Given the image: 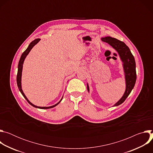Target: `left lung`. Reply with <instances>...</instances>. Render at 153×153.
I'll return each mask as SVG.
<instances>
[{
    "label": "left lung",
    "instance_id": "1",
    "mask_svg": "<svg viewBox=\"0 0 153 153\" xmlns=\"http://www.w3.org/2000/svg\"><path fill=\"white\" fill-rule=\"evenodd\" d=\"M102 40L109 43L118 52L120 59L123 62L126 80V90L122 97L114 105L118 106L126 100L135 85L136 81V71L134 57L128 47L123 42L110 36L102 38ZM87 89L89 91V86L88 84H87Z\"/></svg>",
    "mask_w": 153,
    "mask_h": 153
}]
</instances>
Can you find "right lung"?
I'll return each instance as SVG.
<instances>
[{"mask_svg":"<svg viewBox=\"0 0 153 153\" xmlns=\"http://www.w3.org/2000/svg\"><path fill=\"white\" fill-rule=\"evenodd\" d=\"M40 39H36L35 40H34L33 41H32L30 44L29 45L28 47L27 48V50L22 53V54L21 57H20V59L19 60V64H18V71H17V86L18 88L19 89V91H20V93H22V94L23 95V96L25 97V99L27 100V102L31 105H32L33 106L35 107V108H40V109H48V108H52L54 106H56V105H57L60 102L61 100H62V98L61 99V100L57 103H56V105H53L51 106H48V107H40V106H36L34 105H33V103H31L28 100V99L27 98V97L25 96V95L24 94L22 90V86H21V77H22V68H23V63H24V60L25 59V57H27V56L28 54V53H30V51H31V50L33 48V47L36 45L37 44V43L40 41Z\"/></svg>","mask_w":153,"mask_h":153,"instance_id":"add662e5","label":"right lung"}]
</instances>
